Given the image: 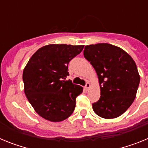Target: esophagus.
Segmentation results:
<instances>
[{
  "instance_id": "obj_1",
  "label": "esophagus",
  "mask_w": 148,
  "mask_h": 148,
  "mask_svg": "<svg viewBox=\"0 0 148 148\" xmlns=\"http://www.w3.org/2000/svg\"><path fill=\"white\" fill-rule=\"evenodd\" d=\"M90 84L89 83V82H87V83H86V85L84 86V90H89V88H90Z\"/></svg>"
}]
</instances>
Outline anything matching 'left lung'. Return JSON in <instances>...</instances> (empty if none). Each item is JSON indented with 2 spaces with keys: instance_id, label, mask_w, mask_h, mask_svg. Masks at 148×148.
<instances>
[{
  "instance_id": "1",
  "label": "left lung",
  "mask_w": 148,
  "mask_h": 148,
  "mask_svg": "<svg viewBox=\"0 0 148 148\" xmlns=\"http://www.w3.org/2000/svg\"><path fill=\"white\" fill-rule=\"evenodd\" d=\"M84 56L100 84L101 97L92 104L95 113L104 119L122 115L133 102L140 82L135 61L122 49L106 43L86 46Z\"/></svg>"
}]
</instances>
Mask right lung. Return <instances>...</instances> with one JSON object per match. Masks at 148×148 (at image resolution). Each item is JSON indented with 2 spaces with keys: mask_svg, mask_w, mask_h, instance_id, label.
<instances>
[{
  "mask_svg": "<svg viewBox=\"0 0 148 148\" xmlns=\"http://www.w3.org/2000/svg\"><path fill=\"white\" fill-rule=\"evenodd\" d=\"M83 49L84 45L49 44L38 49L29 60L23 72L24 92L42 118L57 122L73 113L83 88L66 81L68 64Z\"/></svg>",
  "mask_w": 148,
  "mask_h": 148,
  "instance_id": "obj_1",
  "label": "right lung"
}]
</instances>
